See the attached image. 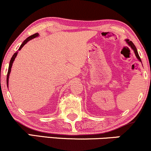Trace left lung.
I'll list each match as a JSON object with an SVG mask.
<instances>
[{"instance_id":"obj_1","label":"left lung","mask_w":151,"mask_h":151,"mask_svg":"<svg viewBox=\"0 0 151 151\" xmlns=\"http://www.w3.org/2000/svg\"><path fill=\"white\" fill-rule=\"evenodd\" d=\"M126 43H128V45H129V46L130 47V48H131L133 49V51H134V53H135V56H136L137 58H138V60H139L140 62H141V63H142L141 59H140V56H139V55H138V50H137L136 47L135 46V45H134V44L133 43V42H132L131 40H128V39H126Z\"/></svg>"}]
</instances>
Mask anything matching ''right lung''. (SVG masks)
I'll return each mask as SVG.
<instances>
[{"label": "right lung", "instance_id": "right-lung-1", "mask_svg": "<svg viewBox=\"0 0 151 151\" xmlns=\"http://www.w3.org/2000/svg\"><path fill=\"white\" fill-rule=\"evenodd\" d=\"M39 34L38 33H35V34L30 35V36L28 37L22 43V44L21 45V46H20V48H18V50H17V52H16L14 54H13V55L12 56L11 60H10V63H9V67H8V74H7V79H6V83H7V87H8V80H9V76H10V73H11V68H12V65H13V61L15 60V59H16V58L17 56V55H18V50H21V48H23V46L25 45V44H26L28 43V41H30V40H31L32 39L36 38V37H38Z\"/></svg>", "mask_w": 151, "mask_h": 151}]
</instances>
